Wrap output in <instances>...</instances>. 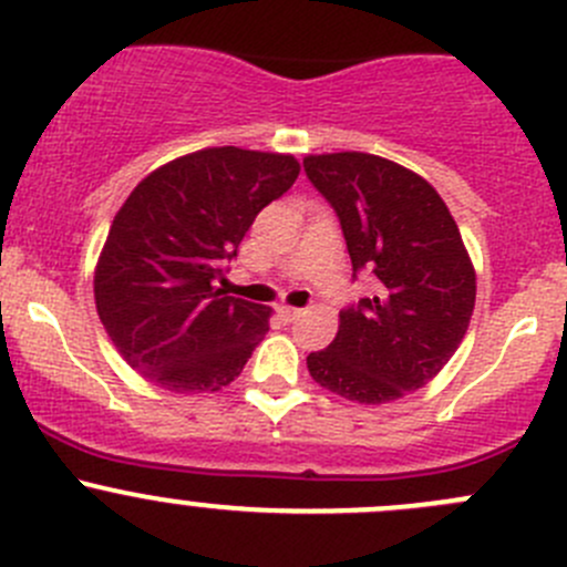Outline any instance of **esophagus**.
Segmentation results:
<instances>
[{
	"label": "esophagus",
	"mask_w": 567,
	"mask_h": 567,
	"mask_svg": "<svg viewBox=\"0 0 567 567\" xmlns=\"http://www.w3.org/2000/svg\"><path fill=\"white\" fill-rule=\"evenodd\" d=\"M279 318H282V320H288V323H290V320H296V318H301V316H305V310H296V307H288V305H282V307H279Z\"/></svg>",
	"instance_id": "obj_1"
}]
</instances>
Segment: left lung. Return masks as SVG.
Returning <instances> with one entry per match:
<instances>
[{
  "instance_id": "obj_1",
  "label": "left lung",
  "mask_w": 567,
  "mask_h": 567,
  "mask_svg": "<svg viewBox=\"0 0 567 567\" xmlns=\"http://www.w3.org/2000/svg\"><path fill=\"white\" fill-rule=\"evenodd\" d=\"M305 173L340 216L353 277L368 268L379 279L307 370L364 405L422 390L458 351L477 296L453 214L425 177L373 153L307 156Z\"/></svg>"
}]
</instances>
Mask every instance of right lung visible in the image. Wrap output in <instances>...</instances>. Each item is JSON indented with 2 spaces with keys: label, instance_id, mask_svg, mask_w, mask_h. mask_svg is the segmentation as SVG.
I'll list each match as a JSON object with an SVG mask.
<instances>
[{
  "label": "right lung",
  "instance_id": "1",
  "mask_svg": "<svg viewBox=\"0 0 567 567\" xmlns=\"http://www.w3.org/2000/svg\"><path fill=\"white\" fill-rule=\"evenodd\" d=\"M285 153L205 147L153 169L114 216L95 310L120 357L169 392L241 375L271 310L216 288L255 216L299 177Z\"/></svg>",
  "mask_w": 567,
  "mask_h": 567
}]
</instances>
